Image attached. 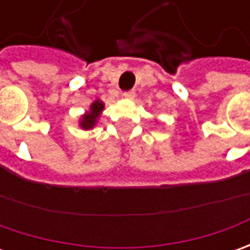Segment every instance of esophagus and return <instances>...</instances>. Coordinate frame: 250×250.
Listing matches in <instances>:
<instances>
[{
    "label": "esophagus",
    "instance_id": "esophagus-1",
    "mask_svg": "<svg viewBox=\"0 0 250 250\" xmlns=\"http://www.w3.org/2000/svg\"><path fill=\"white\" fill-rule=\"evenodd\" d=\"M135 96H136L135 90H128L124 93V97H125L126 100H132V99H135Z\"/></svg>",
    "mask_w": 250,
    "mask_h": 250
}]
</instances>
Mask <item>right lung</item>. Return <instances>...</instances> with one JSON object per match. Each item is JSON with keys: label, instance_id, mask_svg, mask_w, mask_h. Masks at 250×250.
<instances>
[{"label": "right lung", "instance_id": "1", "mask_svg": "<svg viewBox=\"0 0 250 250\" xmlns=\"http://www.w3.org/2000/svg\"><path fill=\"white\" fill-rule=\"evenodd\" d=\"M103 110H104V103L103 101H93L90 105V110L87 111V112H84L81 121H79L81 128L82 129H91V128H94V125L97 124V120H99Z\"/></svg>", "mask_w": 250, "mask_h": 250}]
</instances>
